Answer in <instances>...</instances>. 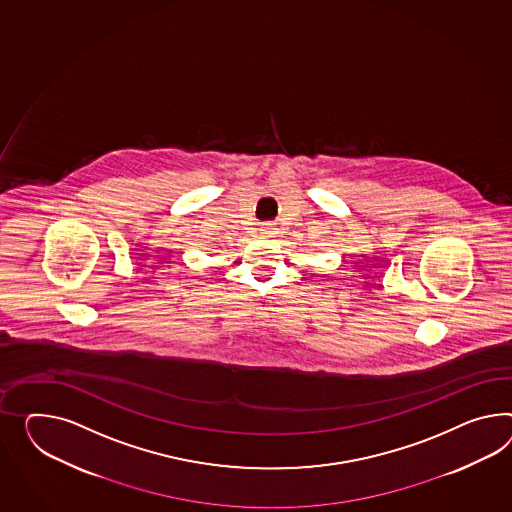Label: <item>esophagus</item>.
Here are the masks:
<instances>
[{
	"instance_id": "esophagus-1",
	"label": "esophagus",
	"mask_w": 512,
	"mask_h": 512,
	"mask_svg": "<svg viewBox=\"0 0 512 512\" xmlns=\"http://www.w3.org/2000/svg\"><path fill=\"white\" fill-rule=\"evenodd\" d=\"M262 236L263 237L273 236V226H263Z\"/></svg>"
}]
</instances>
